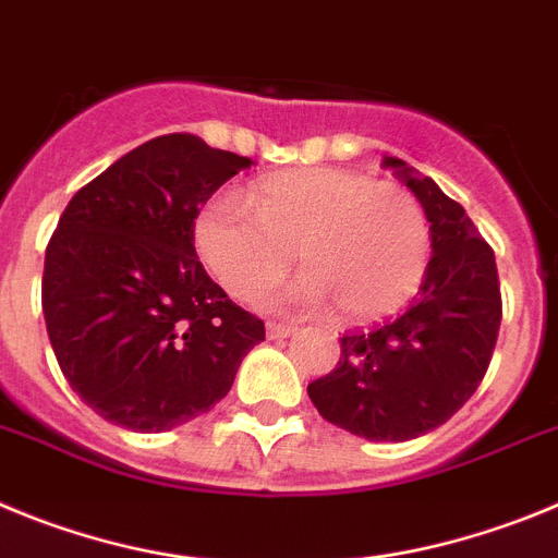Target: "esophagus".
Masks as SVG:
<instances>
[{
  "instance_id": "1",
  "label": "esophagus",
  "mask_w": 558,
  "mask_h": 558,
  "mask_svg": "<svg viewBox=\"0 0 558 558\" xmlns=\"http://www.w3.org/2000/svg\"><path fill=\"white\" fill-rule=\"evenodd\" d=\"M294 325H283V323H269L267 325V336L269 339H289V336H294Z\"/></svg>"
}]
</instances>
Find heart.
<instances>
[{
	"label": "heart",
	"instance_id": "1",
	"mask_svg": "<svg viewBox=\"0 0 558 558\" xmlns=\"http://www.w3.org/2000/svg\"><path fill=\"white\" fill-rule=\"evenodd\" d=\"M194 247L225 291L242 300L283 278L298 247L305 272L260 303L298 311L333 303L341 319L373 323L403 308L420 289L430 228L405 185L311 167L258 180L250 199L233 192L205 199L194 219Z\"/></svg>",
	"mask_w": 558,
	"mask_h": 558
}]
</instances>
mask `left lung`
I'll list each match as a JSON object with an SVG mask.
<instances>
[{"instance_id":"left-lung-1","label":"left lung","mask_w":558,"mask_h":558,"mask_svg":"<svg viewBox=\"0 0 558 558\" xmlns=\"http://www.w3.org/2000/svg\"><path fill=\"white\" fill-rule=\"evenodd\" d=\"M430 222L420 294L400 316L341 336L333 373L308 384L316 411L369 441H409L439 428L473 398L498 341L500 280L495 253L473 219L430 178L384 158Z\"/></svg>"}]
</instances>
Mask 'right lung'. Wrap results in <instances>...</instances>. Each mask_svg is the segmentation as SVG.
Returning a JSON list of instances; mask_svg holds the SVG:
<instances>
[{"instance_id":"right-lung-1","label":"right lung","mask_w":558,"mask_h":558,"mask_svg":"<svg viewBox=\"0 0 558 558\" xmlns=\"http://www.w3.org/2000/svg\"><path fill=\"white\" fill-rule=\"evenodd\" d=\"M250 163L169 133L69 199L44 258V319L63 378L108 423L160 434L205 414L267 336L194 250L199 205Z\"/></svg>"}]
</instances>
